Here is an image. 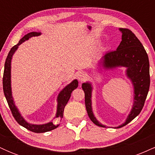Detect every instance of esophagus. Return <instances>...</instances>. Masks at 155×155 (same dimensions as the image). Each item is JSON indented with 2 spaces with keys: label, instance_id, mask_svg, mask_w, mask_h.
Wrapping results in <instances>:
<instances>
[{
  "label": "esophagus",
  "instance_id": "obj_1",
  "mask_svg": "<svg viewBox=\"0 0 155 155\" xmlns=\"http://www.w3.org/2000/svg\"><path fill=\"white\" fill-rule=\"evenodd\" d=\"M77 78H78V79H79V81L82 82V81H85V79H87V74L83 71L79 72V73H78V74H77Z\"/></svg>",
  "mask_w": 155,
  "mask_h": 155
}]
</instances>
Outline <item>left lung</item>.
Masks as SVG:
<instances>
[{"label":"left lung","mask_w":155,"mask_h":155,"mask_svg":"<svg viewBox=\"0 0 155 155\" xmlns=\"http://www.w3.org/2000/svg\"><path fill=\"white\" fill-rule=\"evenodd\" d=\"M120 31L122 33V41L117 50L104 54L103 66L106 69L120 66L127 68L126 74L134 86V103L127 120L116 128L126 125L139 114L144 106L150 85L149 58L144 47L130 30L120 28ZM81 87L84 92L85 106L90 119L96 125L106 127L96 120L92 112L91 84L83 83Z\"/></svg>","instance_id":"1"}]
</instances>
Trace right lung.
I'll return each instance as SVG.
<instances>
[{
    "label": "right lung",
    "mask_w": 155,
    "mask_h": 155,
    "mask_svg": "<svg viewBox=\"0 0 155 155\" xmlns=\"http://www.w3.org/2000/svg\"><path fill=\"white\" fill-rule=\"evenodd\" d=\"M40 32H31V33H28L22 37L19 41V43L17 45L14 46L11 49L9 52H8V56H7L6 62H5L4 65V72H3V92H4L5 97H6L7 103H8V106H9L11 111H12V115L15 117V120L17 121L18 123L22 125V127H25L26 129L29 130L32 132L40 133H45L48 131L52 130L59 126V124H53L52 122H49V123L44 124H32L27 122L25 120L23 119V117L21 116L19 112L17 109V108L15 106V102L13 101V97H12V88H11V62H12V58L13 56L14 53L17 50V48L22 42L28 40L30 38L33 36H38L40 35ZM78 87V81L76 79L74 80L71 83L67 85L65 88L60 92L59 95L58 97V109H57V114L55 117H59L60 119H62L63 117V112L64 108H65V105L67 104L68 101L70 99L71 95V92L77 88Z\"/></svg>",
    "instance_id": "1"
}]
</instances>
